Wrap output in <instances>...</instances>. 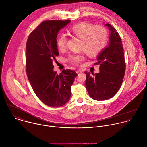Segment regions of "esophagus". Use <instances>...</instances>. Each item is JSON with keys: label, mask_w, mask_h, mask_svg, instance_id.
<instances>
[{"label": "esophagus", "mask_w": 147, "mask_h": 147, "mask_svg": "<svg viewBox=\"0 0 147 147\" xmlns=\"http://www.w3.org/2000/svg\"><path fill=\"white\" fill-rule=\"evenodd\" d=\"M76 73H77L78 74H80V73H82V70H81V69L78 70H77V71H76Z\"/></svg>", "instance_id": "1"}]
</instances>
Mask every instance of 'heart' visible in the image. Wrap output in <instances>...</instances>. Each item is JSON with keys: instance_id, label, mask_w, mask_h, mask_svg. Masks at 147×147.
I'll use <instances>...</instances> for the list:
<instances>
[{"instance_id": "heart-1", "label": "heart", "mask_w": 147, "mask_h": 147, "mask_svg": "<svg viewBox=\"0 0 147 147\" xmlns=\"http://www.w3.org/2000/svg\"><path fill=\"white\" fill-rule=\"evenodd\" d=\"M72 36L81 39L80 48L84 50L88 55L93 56L98 54L105 47L107 33L106 30L102 26H95L87 22H81L73 26L70 30ZM67 37L65 34L62 33L57 38V47L59 50H62L65 48ZM82 53L71 55L69 60L73 63H78L84 59Z\"/></svg>"}]
</instances>
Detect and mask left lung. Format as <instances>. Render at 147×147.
<instances>
[{
    "label": "left lung",
    "instance_id": "8db88e82",
    "mask_svg": "<svg viewBox=\"0 0 147 147\" xmlns=\"http://www.w3.org/2000/svg\"><path fill=\"white\" fill-rule=\"evenodd\" d=\"M105 25L110 33L107 46L97 56L95 64L100 65V71L94 76L90 72H85L88 94L92 99L98 101L108 100L117 93L122 84L126 68L121 38L110 24Z\"/></svg>",
    "mask_w": 147,
    "mask_h": 147
}]
</instances>
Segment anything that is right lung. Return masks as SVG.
Masks as SVG:
<instances>
[{"instance_id": "right-lung-1", "label": "right lung", "mask_w": 147, "mask_h": 147, "mask_svg": "<svg viewBox=\"0 0 147 147\" xmlns=\"http://www.w3.org/2000/svg\"><path fill=\"white\" fill-rule=\"evenodd\" d=\"M70 22V20L43 21L30 34L26 42L28 80L39 99L50 107H61L69 101L71 87L77 76L71 70H63L59 75L53 70V62L59 55L58 34Z\"/></svg>"}]
</instances>
